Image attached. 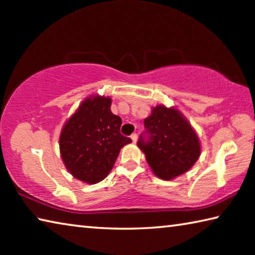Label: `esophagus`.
<instances>
[{
  "instance_id": "esophagus-1",
  "label": "esophagus",
  "mask_w": 255,
  "mask_h": 255,
  "mask_svg": "<svg viewBox=\"0 0 255 255\" xmlns=\"http://www.w3.org/2000/svg\"><path fill=\"white\" fill-rule=\"evenodd\" d=\"M130 138H131V139H132V141H133V143H136V141H137V138H138V136H137V133H136V132H133V133H132V135L130 136Z\"/></svg>"
}]
</instances>
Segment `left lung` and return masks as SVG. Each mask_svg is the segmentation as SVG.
<instances>
[{
	"label": "left lung",
	"instance_id": "left-lung-1",
	"mask_svg": "<svg viewBox=\"0 0 255 255\" xmlns=\"http://www.w3.org/2000/svg\"><path fill=\"white\" fill-rule=\"evenodd\" d=\"M144 127L137 145L158 178L171 180L183 174L199 158L198 136L178 110L155 107Z\"/></svg>",
	"mask_w": 255,
	"mask_h": 255
}]
</instances>
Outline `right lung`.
I'll list each match as a JSON object with an SVG mask.
<instances>
[{
    "label": "right lung",
    "instance_id": "right-lung-1",
    "mask_svg": "<svg viewBox=\"0 0 255 255\" xmlns=\"http://www.w3.org/2000/svg\"><path fill=\"white\" fill-rule=\"evenodd\" d=\"M111 99L89 98L64 126L59 138L63 162L76 179L98 183L109 174L120 148L131 139L120 133L122 118L110 110Z\"/></svg>",
    "mask_w": 255,
    "mask_h": 255
}]
</instances>
